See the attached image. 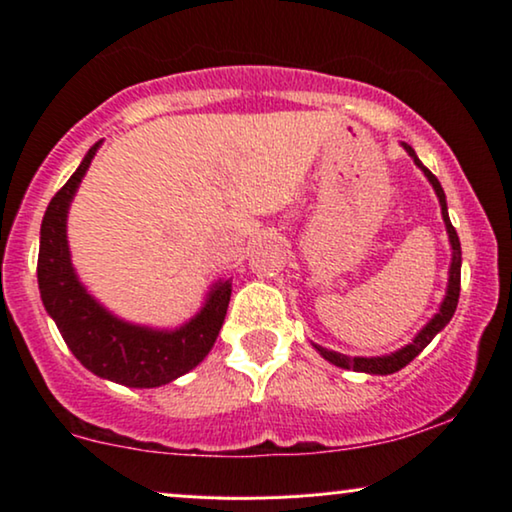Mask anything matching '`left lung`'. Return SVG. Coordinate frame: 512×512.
Masks as SVG:
<instances>
[{
  "mask_svg": "<svg viewBox=\"0 0 512 512\" xmlns=\"http://www.w3.org/2000/svg\"><path fill=\"white\" fill-rule=\"evenodd\" d=\"M406 148V153L411 155L413 163H416L420 170L425 172V177L432 184V189H435L437 198H439V205H442V219H444V226H446V234H449V243H451V267H449V286H446V295L442 304H439V312L432 316V319L425 323L423 331H420L413 342H409L406 347L397 349V352L392 354H385V357H347V354H340V352H333V349H326L321 345H314L316 352L321 354L323 359L331 361V364L340 366V368H352V371H359V373H373V375H390V373H397L404 368L406 364H411L413 359L418 357L420 352H423L425 347L430 345L432 338L442 331L446 323L451 321V316L456 312V304H458V295H461V241H458V234L456 229L451 226V219H449V210H446V196H444V189L442 184H439V179L432 174L428 167L418 160L416 151L409 144H401Z\"/></svg>",
  "mask_w": 512,
  "mask_h": 512,
  "instance_id": "8db88e82",
  "label": "left lung"
}]
</instances>
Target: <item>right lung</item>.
Here are the masks:
<instances>
[{
  "label": "right lung",
  "mask_w": 512,
  "mask_h": 512,
  "mask_svg": "<svg viewBox=\"0 0 512 512\" xmlns=\"http://www.w3.org/2000/svg\"><path fill=\"white\" fill-rule=\"evenodd\" d=\"M101 141L89 148L80 167L51 198L40 229L37 283L44 309L84 368L127 387H160L189 373L208 357L231 300V281L210 288L200 312L174 331L137 326L108 312L77 278L68 248V208Z\"/></svg>",
  "instance_id": "add662e5"
}]
</instances>
